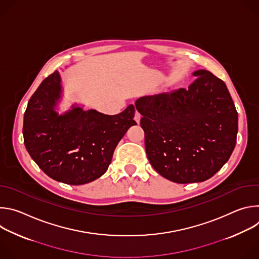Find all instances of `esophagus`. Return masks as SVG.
Returning a JSON list of instances; mask_svg holds the SVG:
<instances>
[{
	"instance_id": "34e87169",
	"label": "esophagus",
	"mask_w": 259,
	"mask_h": 259,
	"mask_svg": "<svg viewBox=\"0 0 259 259\" xmlns=\"http://www.w3.org/2000/svg\"><path fill=\"white\" fill-rule=\"evenodd\" d=\"M140 119H141V115L138 113V112H135V116H134V120L139 123L140 122Z\"/></svg>"
}]
</instances>
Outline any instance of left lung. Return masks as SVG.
<instances>
[{"instance_id":"obj_1","label":"left lung","mask_w":259,"mask_h":259,"mask_svg":"<svg viewBox=\"0 0 259 259\" xmlns=\"http://www.w3.org/2000/svg\"><path fill=\"white\" fill-rule=\"evenodd\" d=\"M194 76L187 89L135 102L147 159L160 175L177 183L212 177L237 142L238 113L225 82L205 69Z\"/></svg>"}]
</instances>
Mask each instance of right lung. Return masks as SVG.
Here are the masks:
<instances>
[{
	"label": "right lung",
	"mask_w": 259,
	"mask_h": 259,
	"mask_svg": "<svg viewBox=\"0 0 259 259\" xmlns=\"http://www.w3.org/2000/svg\"><path fill=\"white\" fill-rule=\"evenodd\" d=\"M60 93V76L55 70L27 103L22 129L24 145L49 177L81 186L106 172L117 144L136 125L135 107L130 104L121 114L108 116L73 106L59 116L54 106Z\"/></svg>",
	"instance_id": "add662e5"
}]
</instances>
